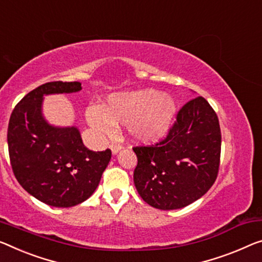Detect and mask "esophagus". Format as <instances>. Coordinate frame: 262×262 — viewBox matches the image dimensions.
Returning a JSON list of instances; mask_svg holds the SVG:
<instances>
[{"label": "esophagus", "mask_w": 262, "mask_h": 262, "mask_svg": "<svg viewBox=\"0 0 262 262\" xmlns=\"http://www.w3.org/2000/svg\"><path fill=\"white\" fill-rule=\"evenodd\" d=\"M110 148H111V151H112V154L114 155H116L117 154L118 151H120L123 148V146L120 144H112L111 146H110Z\"/></svg>", "instance_id": "34e87169"}]
</instances>
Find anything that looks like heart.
<instances>
[{"label":"heart","instance_id":"1","mask_svg":"<svg viewBox=\"0 0 262 262\" xmlns=\"http://www.w3.org/2000/svg\"><path fill=\"white\" fill-rule=\"evenodd\" d=\"M174 114L176 102L171 95L142 89L108 96L105 105L88 107L86 119L100 135H110L115 124H120L126 125L134 139L151 143L166 134Z\"/></svg>","mask_w":262,"mask_h":262}]
</instances>
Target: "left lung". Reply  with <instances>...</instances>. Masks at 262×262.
Here are the masks:
<instances>
[{"label": "left lung", "instance_id": "8db88e82", "mask_svg": "<svg viewBox=\"0 0 262 262\" xmlns=\"http://www.w3.org/2000/svg\"><path fill=\"white\" fill-rule=\"evenodd\" d=\"M135 186L145 203L177 210L201 198L219 172L221 132L215 111L201 96L185 104L167 136L134 147Z\"/></svg>", "mask_w": 262, "mask_h": 262}]
</instances>
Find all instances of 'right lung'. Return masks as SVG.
Wrapping results in <instances>:
<instances>
[{
	"label": "right lung",
	"mask_w": 262,
	"mask_h": 262,
	"mask_svg": "<svg viewBox=\"0 0 262 262\" xmlns=\"http://www.w3.org/2000/svg\"><path fill=\"white\" fill-rule=\"evenodd\" d=\"M82 89L79 82H49L19 100L8 125V150L14 176L28 193L54 207H72L95 192L111 150L91 151L76 127H55L42 116L44 95Z\"/></svg>",
	"instance_id": "obj_1"
}]
</instances>
